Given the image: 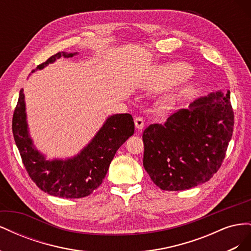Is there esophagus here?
Here are the masks:
<instances>
[{
    "label": "esophagus",
    "mask_w": 251,
    "mask_h": 251,
    "mask_svg": "<svg viewBox=\"0 0 251 251\" xmlns=\"http://www.w3.org/2000/svg\"><path fill=\"white\" fill-rule=\"evenodd\" d=\"M135 126L137 130H142L144 127V120L142 117H136L135 118Z\"/></svg>",
    "instance_id": "obj_1"
}]
</instances>
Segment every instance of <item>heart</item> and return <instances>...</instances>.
Instances as JSON below:
<instances>
[{
	"label": "heart",
	"mask_w": 251,
	"mask_h": 251,
	"mask_svg": "<svg viewBox=\"0 0 251 251\" xmlns=\"http://www.w3.org/2000/svg\"><path fill=\"white\" fill-rule=\"evenodd\" d=\"M193 69L184 63H173L163 65L151 71L142 82L147 90H159L178 81L185 80L192 76ZM179 94H170L162 97L160 104L162 109H170L178 100Z\"/></svg>",
	"instance_id": "heart-1"
}]
</instances>
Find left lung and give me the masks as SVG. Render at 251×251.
I'll return each instance as SVG.
<instances>
[{"label":"left lung","instance_id":"1","mask_svg":"<svg viewBox=\"0 0 251 251\" xmlns=\"http://www.w3.org/2000/svg\"><path fill=\"white\" fill-rule=\"evenodd\" d=\"M230 92L210 93L142 133L143 166L163 191L208 181L221 166L234 123Z\"/></svg>","mask_w":251,"mask_h":251}]
</instances>
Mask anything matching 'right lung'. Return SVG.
Instances as JSON below:
<instances>
[{
	"instance_id": "add662e5",
	"label": "right lung",
	"mask_w": 251,
	"mask_h": 251,
	"mask_svg": "<svg viewBox=\"0 0 251 251\" xmlns=\"http://www.w3.org/2000/svg\"><path fill=\"white\" fill-rule=\"evenodd\" d=\"M76 53L58 52L36 67H44L55 59L72 57ZM34 72V70L32 71ZM23 89L13 112L12 133L25 169L40 189L59 198H83L102 183L117 150L134 134V120L130 114L110 116L88 146L67 160H46L29 137Z\"/></svg>"
}]
</instances>
